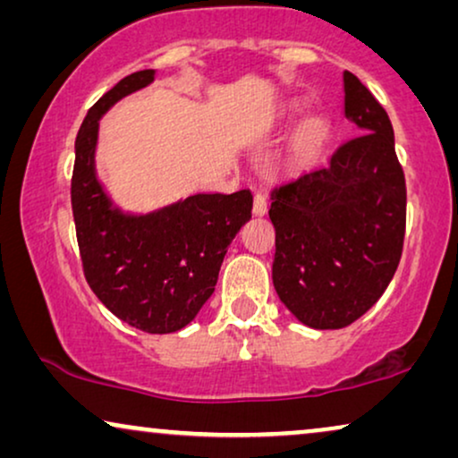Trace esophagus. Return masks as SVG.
Returning a JSON list of instances; mask_svg holds the SVG:
<instances>
[{
    "label": "esophagus",
    "instance_id": "obj_1",
    "mask_svg": "<svg viewBox=\"0 0 458 458\" xmlns=\"http://www.w3.org/2000/svg\"><path fill=\"white\" fill-rule=\"evenodd\" d=\"M254 215L256 216H265L267 210H268V204H267V198L262 196V193H254V206H252Z\"/></svg>",
    "mask_w": 458,
    "mask_h": 458
}]
</instances>
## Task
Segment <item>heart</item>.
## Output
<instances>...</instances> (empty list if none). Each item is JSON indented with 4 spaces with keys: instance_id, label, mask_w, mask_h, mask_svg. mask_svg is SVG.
I'll use <instances>...</instances> for the list:
<instances>
[{
    "instance_id": "1",
    "label": "heart",
    "mask_w": 458,
    "mask_h": 458,
    "mask_svg": "<svg viewBox=\"0 0 458 458\" xmlns=\"http://www.w3.org/2000/svg\"><path fill=\"white\" fill-rule=\"evenodd\" d=\"M292 114H300L302 112V104L292 106ZM327 123L321 116H310L304 123H300L296 131H293L290 141H287L285 154H284V165L287 171H302L309 168L312 162L317 160L318 152L323 149V143L327 140Z\"/></svg>"
}]
</instances>
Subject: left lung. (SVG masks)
<instances>
[{"label":"left lung","instance_id":"1","mask_svg":"<svg viewBox=\"0 0 458 458\" xmlns=\"http://www.w3.org/2000/svg\"><path fill=\"white\" fill-rule=\"evenodd\" d=\"M352 140L327 166L273 191V285L312 329H342L365 315L396 273L406 225V185L387 112L344 72Z\"/></svg>","mask_w":458,"mask_h":458}]
</instances>
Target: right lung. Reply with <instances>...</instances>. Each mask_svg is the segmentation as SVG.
<instances>
[{
	"label": "right lung",
	"instance_id": "add662e5",
	"mask_svg": "<svg viewBox=\"0 0 458 458\" xmlns=\"http://www.w3.org/2000/svg\"><path fill=\"white\" fill-rule=\"evenodd\" d=\"M154 74H129L87 112L74 141L71 199L85 279L99 302L131 327L173 334L215 292L229 243L252 218V193H193L149 212L112 199L96 168L99 118L154 83Z\"/></svg>",
	"mask_w": 458,
	"mask_h": 458
}]
</instances>
